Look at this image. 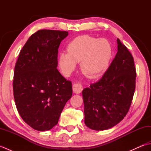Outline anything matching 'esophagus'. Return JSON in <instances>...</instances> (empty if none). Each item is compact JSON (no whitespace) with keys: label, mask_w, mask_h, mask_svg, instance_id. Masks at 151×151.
<instances>
[{"label":"esophagus","mask_w":151,"mask_h":151,"mask_svg":"<svg viewBox=\"0 0 151 151\" xmlns=\"http://www.w3.org/2000/svg\"><path fill=\"white\" fill-rule=\"evenodd\" d=\"M82 86L81 84H74L73 86V93L76 94L81 93L82 91Z\"/></svg>","instance_id":"1"}]
</instances>
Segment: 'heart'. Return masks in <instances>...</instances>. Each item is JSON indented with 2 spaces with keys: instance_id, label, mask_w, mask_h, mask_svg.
Here are the masks:
<instances>
[{
  "instance_id": "obj_1",
  "label": "heart",
  "mask_w": 151,
  "mask_h": 151,
  "mask_svg": "<svg viewBox=\"0 0 151 151\" xmlns=\"http://www.w3.org/2000/svg\"><path fill=\"white\" fill-rule=\"evenodd\" d=\"M67 52L58 57V65L64 76H69L81 62L82 73L89 78L102 75L110 65L113 54L111 43L107 40L92 36L76 37L68 44Z\"/></svg>"
}]
</instances>
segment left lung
I'll return each instance as SVG.
<instances>
[{
  "label": "left lung",
  "mask_w": 151,
  "mask_h": 151,
  "mask_svg": "<svg viewBox=\"0 0 151 151\" xmlns=\"http://www.w3.org/2000/svg\"><path fill=\"white\" fill-rule=\"evenodd\" d=\"M117 52L98 82L83 89L84 123L104 130L119 123L129 110L135 91L136 72L132 55L117 39Z\"/></svg>",
  "instance_id": "8db88e82"
}]
</instances>
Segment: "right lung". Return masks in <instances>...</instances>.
<instances>
[{"mask_svg":"<svg viewBox=\"0 0 151 151\" xmlns=\"http://www.w3.org/2000/svg\"><path fill=\"white\" fill-rule=\"evenodd\" d=\"M68 32L40 30L33 34L20 51L13 82L16 107L20 116L38 131L56 125L73 93L71 82L58 66L60 44Z\"/></svg>","mask_w":151,"mask_h":151,"instance_id":"right-lung-1","label":"right lung"}]
</instances>
